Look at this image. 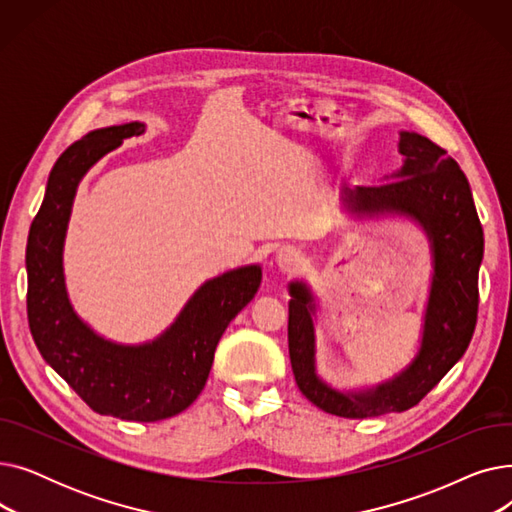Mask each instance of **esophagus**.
Instances as JSON below:
<instances>
[{
  "instance_id": "1",
  "label": "esophagus",
  "mask_w": 512,
  "mask_h": 512,
  "mask_svg": "<svg viewBox=\"0 0 512 512\" xmlns=\"http://www.w3.org/2000/svg\"><path fill=\"white\" fill-rule=\"evenodd\" d=\"M276 263L282 272H294L303 263V253L294 247H282L276 253Z\"/></svg>"
}]
</instances>
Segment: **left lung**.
Masks as SVG:
<instances>
[{
  "mask_svg": "<svg viewBox=\"0 0 512 512\" xmlns=\"http://www.w3.org/2000/svg\"><path fill=\"white\" fill-rule=\"evenodd\" d=\"M400 170L386 184L342 188V205L355 218L400 215L415 222L432 251V282L423 311L417 355L394 378L340 390L317 373L315 297L307 282L288 284V353L299 390L315 407L346 419L402 413L432 390L459 361L477 321V276L483 230L467 176L442 147L417 132L400 130Z\"/></svg>",
  "mask_w": 512,
  "mask_h": 512,
  "instance_id": "8db88e82",
  "label": "left lung"
}]
</instances>
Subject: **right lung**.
<instances>
[{
    "label": "right lung",
    "mask_w": 512,
    "mask_h": 512,
    "mask_svg": "<svg viewBox=\"0 0 512 512\" xmlns=\"http://www.w3.org/2000/svg\"><path fill=\"white\" fill-rule=\"evenodd\" d=\"M143 132V122L91 130L53 164L26 245V311L41 357L95 413L149 423L182 413L201 394L215 346L259 290L261 267L242 265L207 280L170 328L141 344L105 338L74 311L64 242L76 188L105 153Z\"/></svg>",
    "instance_id": "add662e5"
}]
</instances>
